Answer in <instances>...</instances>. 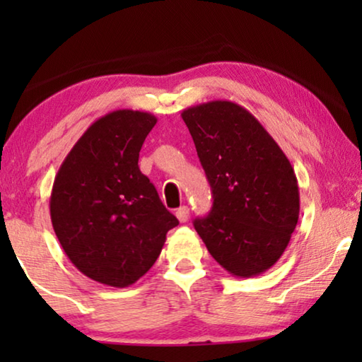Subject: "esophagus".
<instances>
[{"label": "esophagus", "instance_id": "1", "mask_svg": "<svg viewBox=\"0 0 362 362\" xmlns=\"http://www.w3.org/2000/svg\"><path fill=\"white\" fill-rule=\"evenodd\" d=\"M176 217L180 222H187V219H189V209H187L186 206L180 207V209L176 211Z\"/></svg>", "mask_w": 362, "mask_h": 362}]
</instances>
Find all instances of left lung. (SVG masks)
Listing matches in <instances>:
<instances>
[{
  "instance_id": "1",
  "label": "left lung",
  "mask_w": 362,
  "mask_h": 362,
  "mask_svg": "<svg viewBox=\"0 0 362 362\" xmlns=\"http://www.w3.org/2000/svg\"><path fill=\"white\" fill-rule=\"evenodd\" d=\"M212 191L209 216L194 229L221 267L239 279L276 264L300 214V191L288 158L262 123L229 100L181 113Z\"/></svg>"
}]
</instances>
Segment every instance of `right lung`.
<instances>
[{
	"label": "right lung",
	"instance_id": "1",
	"mask_svg": "<svg viewBox=\"0 0 362 362\" xmlns=\"http://www.w3.org/2000/svg\"><path fill=\"white\" fill-rule=\"evenodd\" d=\"M156 117L115 110L92 123L54 180L51 221L69 260L98 284L123 288L151 269L180 222L138 168Z\"/></svg>",
	"mask_w": 362,
	"mask_h": 362
}]
</instances>
